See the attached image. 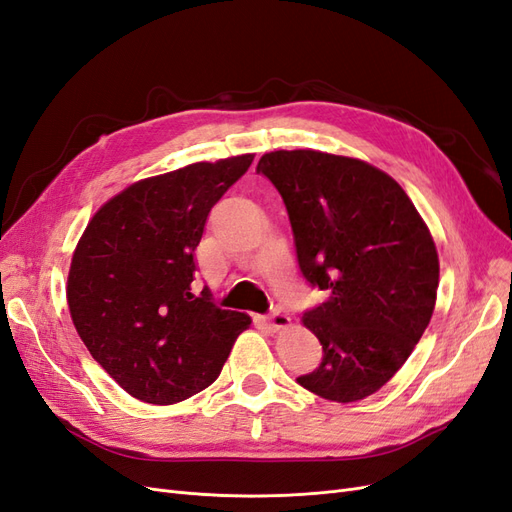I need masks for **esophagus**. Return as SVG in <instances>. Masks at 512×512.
Here are the masks:
<instances>
[{
    "mask_svg": "<svg viewBox=\"0 0 512 512\" xmlns=\"http://www.w3.org/2000/svg\"><path fill=\"white\" fill-rule=\"evenodd\" d=\"M267 324H269V329L280 331V329H286V327H288L290 318H288L284 312H271V314L267 316Z\"/></svg>",
    "mask_w": 512,
    "mask_h": 512,
    "instance_id": "1",
    "label": "esophagus"
}]
</instances>
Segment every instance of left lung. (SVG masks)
<instances>
[{
	"mask_svg": "<svg viewBox=\"0 0 512 512\" xmlns=\"http://www.w3.org/2000/svg\"><path fill=\"white\" fill-rule=\"evenodd\" d=\"M256 173L284 200L303 277L329 294L303 314L322 361L297 382L337 404L374 395L436 305L440 262L423 218L393 177L354 158L271 151Z\"/></svg>",
	"mask_w": 512,
	"mask_h": 512,
	"instance_id": "obj_1",
	"label": "left lung"
}]
</instances>
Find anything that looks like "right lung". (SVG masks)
I'll use <instances>...</instances> for the list:
<instances>
[{"label": "right lung", "instance_id": "obj_1", "mask_svg": "<svg viewBox=\"0 0 512 512\" xmlns=\"http://www.w3.org/2000/svg\"><path fill=\"white\" fill-rule=\"evenodd\" d=\"M254 156L196 162L132 183L91 218L68 273V307L91 356L123 391L156 406L220 376L250 316L192 292L207 215Z\"/></svg>", "mask_w": 512, "mask_h": 512}]
</instances>
